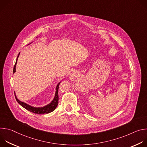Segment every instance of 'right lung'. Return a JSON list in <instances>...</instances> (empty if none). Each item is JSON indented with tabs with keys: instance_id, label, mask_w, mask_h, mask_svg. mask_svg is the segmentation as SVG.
<instances>
[{
	"instance_id": "1",
	"label": "right lung",
	"mask_w": 147,
	"mask_h": 147,
	"mask_svg": "<svg viewBox=\"0 0 147 147\" xmlns=\"http://www.w3.org/2000/svg\"><path fill=\"white\" fill-rule=\"evenodd\" d=\"M20 55V53H18V55L17 57V60H16V64L14 66L13 68V73H14L16 72V64H17V61L18 57V56ZM60 82H59L58 83V84L56 86V92H55V97L53 98V99L51 101V103H49V104L47 105L46 106H44L43 107H32L30 105L20 101V100H18L16 95L15 94V97L17 101V102L21 106H22L23 108H24L25 109H26L27 111L32 112L34 113H36V114H38V115H40V114H44V113H51L52 112H53L56 108L57 107V105H58V102H59V96H58V90H59V86L60 84ZM15 93V92H14Z\"/></svg>"
}]
</instances>
